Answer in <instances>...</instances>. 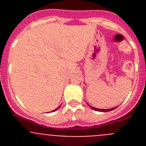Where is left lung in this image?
Segmentation results:
<instances>
[{
    "instance_id": "obj_1",
    "label": "left lung",
    "mask_w": 146,
    "mask_h": 146,
    "mask_svg": "<svg viewBox=\"0 0 146 146\" xmlns=\"http://www.w3.org/2000/svg\"><path fill=\"white\" fill-rule=\"evenodd\" d=\"M89 105V104H88ZM89 107L91 108V109L94 110H97V111H100V112H108V111H111V110H113L115 109L116 108H111V109H108V110H104V109H98V108H93V107L90 106L89 105Z\"/></svg>"
}]
</instances>
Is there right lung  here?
<instances>
[{"label":"right lung","instance_id":"1","mask_svg":"<svg viewBox=\"0 0 146 146\" xmlns=\"http://www.w3.org/2000/svg\"><path fill=\"white\" fill-rule=\"evenodd\" d=\"M60 108V107H58V108H57V109H58V108ZM57 109H55V110H57ZM55 110H53V111H55Z\"/></svg>","mask_w":146,"mask_h":146}]
</instances>
